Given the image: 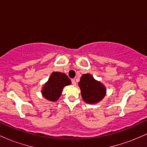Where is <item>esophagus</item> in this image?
<instances>
[{
  "label": "esophagus",
  "mask_w": 147,
  "mask_h": 147,
  "mask_svg": "<svg viewBox=\"0 0 147 147\" xmlns=\"http://www.w3.org/2000/svg\"><path fill=\"white\" fill-rule=\"evenodd\" d=\"M71 82H72V84H73L74 86H76V84H77V83H76V81L75 80V79H72Z\"/></svg>",
  "instance_id": "obj_1"
}]
</instances>
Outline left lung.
Here are the masks:
<instances>
[{"label":"left lung","mask_w":147,"mask_h":147,"mask_svg":"<svg viewBox=\"0 0 147 147\" xmlns=\"http://www.w3.org/2000/svg\"><path fill=\"white\" fill-rule=\"evenodd\" d=\"M82 98L87 104H96L106 95V88L90 74H84L79 82Z\"/></svg>","instance_id":"obj_1"}]
</instances>
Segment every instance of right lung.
Returning a JSON list of instances; mask_svg holds the SVG:
<instances>
[{
	"label": "right lung",
	"instance_id": "obj_1",
	"mask_svg": "<svg viewBox=\"0 0 147 147\" xmlns=\"http://www.w3.org/2000/svg\"><path fill=\"white\" fill-rule=\"evenodd\" d=\"M70 79L65 74L59 72H53L48 82L43 86L41 93L48 100L55 102L61 95L63 87L70 85Z\"/></svg>",
	"mask_w": 147,
	"mask_h": 147
}]
</instances>
